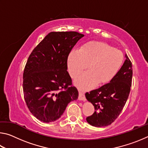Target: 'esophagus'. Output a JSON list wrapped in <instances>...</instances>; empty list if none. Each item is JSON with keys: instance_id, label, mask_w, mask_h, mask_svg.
Returning <instances> with one entry per match:
<instances>
[{"instance_id": "obj_1", "label": "esophagus", "mask_w": 148, "mask_h": 148, "mask_svg": "<svg viewBox=\"0 0 148 148\" xmlns=\"http://www.w3.org/2000/svg\"><path fill=\"white\" fill-rule=\"evenodd\" d=\"M78 99L79 101H86V97H85V95L83 92L79 91V96H78Z\"/></svg>"}]
</instances>
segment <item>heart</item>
Here are the masks:
<instances>
[{"mask_svg": "<svg viewBox=\"0 0 148 148\" xmlns=\"http://www.w3.org/2000/svg\"><path fill=\"white\" fill-rule=\"evenodd\" d=\"M123 56L121 51L105 42L90 41L78 49H72L67 59L68 71L76 77L87 66L89 71L80 74L75 80L79 89H91L98 84L110 83L121 68ZM89 66H88V64Z\"/></svg>", "mask_w": 148, "mask_h": 148, "instance_id": "b5f03b06", "label": "heart"}]
</instances>
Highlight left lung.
<instances>
[{
  "mask_svg": "<svg viewBox=\"0 0 148 148\" xmlns=\"http://www.w3.org/2000/svg\"><path fill=\"white\" fill-rule=\"evenodd\" d=\"M123 64L110 83L99 89L87 92L86 97L95 107L92 115L86 118L90 125L97 127L112 123L123 109L131 91L132 62L126 54Z\"/></svg>",
  "mask_w": 148,
  "mask_h": 148,
  "instance_id": "1",
  "label": "left lung"
}]
</instances>
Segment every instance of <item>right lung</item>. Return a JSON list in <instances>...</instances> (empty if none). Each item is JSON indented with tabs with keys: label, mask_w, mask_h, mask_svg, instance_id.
Returning a JSON list of instances; mask_svg holds the SVG:
<instances>
[{
	"label": "right lung",
	"mask_w": 148,
	"mask_h": 148,
	"mask_svg": "<svg viewBox=\"0 0 148 148\" xmlns=\"http://www.w3.org/2000/svg\"><path fill=\"white\" fill-rule=\"evenodd\" d=\"M84 34L77 32H51L34 47L23 71L24 99L30 112L45 123L63 114L78 91L67 72V59Z\"/></svg>",
	"instance_id": "right-lung-1"
}]
</instances>
